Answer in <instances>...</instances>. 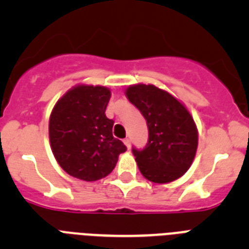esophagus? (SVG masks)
<instances>
[{"mask_svg": "<svg viewBox=\"0 0 249 249\" xmlns=\"http://www.w3.org/2000/svg\"><path fill=\"white\" fill-rule=\"evenodd\" d=\"M123 142H124V144H126L127 148H131V140L129 138H126V140H123Z\"/></svg>", "mask_w": 249, "mask_h": 249, "instance_id": "esophagus-1", "label": "esophagus"}]
</instances>
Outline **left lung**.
Returning <instances> with one entry per match:
<instances>
[{
    "instance_id": "8db88e82",
    "label": "left lung",
    "mask_w": 249,
    "mask_h": 249,
    "mask_svg": "<svg viewBox=\"0 0 249 249\" xmlns=\"http://www.w3.org/2000/svg\"><path fill=\"white\" fill-rule=\"evenodd\" d=\"M126 94L148 127L146 146L132 148L141 173L155 183H168L183 176L198 146L190 112L172 94L153 85L129 86Z\"/></svg>"
}]
</instances>
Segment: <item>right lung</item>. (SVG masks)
Returning <instances> with one entry per match:
<instances>
[{
	"instance_id": "obj_1",
	"label": "right lung",
	"mask_w": 249,
	"mask_h": 249,
	"mask_svg": "<svg viewBox=\"0 0 249 249\" xmlns=\"http://www.w3.org/2000/svg\"><path fill=\"white\" fill-rule=\"evenodd\" d=\"M111 91L102 86H77L52 109L50 142L54 158L65 172L92 182L108 176L118 156L126 152L112 135L113 120L106 117Z\"/></svg>"
}]
</instances>
